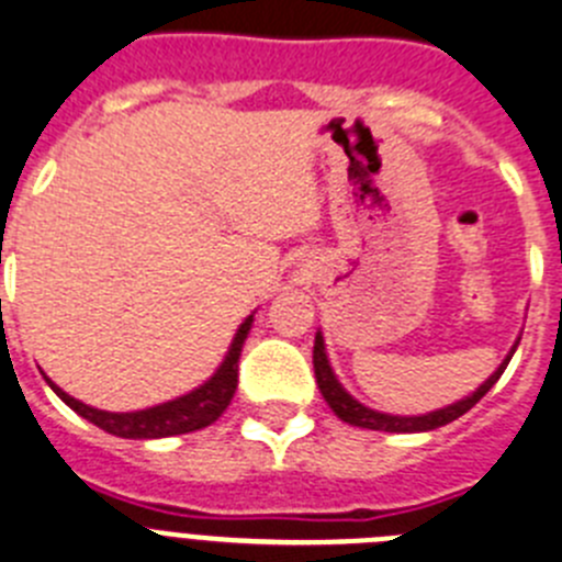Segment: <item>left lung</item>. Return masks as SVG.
Masks as SVG:
<instances>
[{
  "label": "left lung",
  "instance_id": "obj_1",
  "mask_svg": "<svg viewBox=\"0 0 562 562\" xmlns=\"http://www.w3.org/2000/svg\"><path fill=\"white\" fill-rule=\"evenodd\" d=\"M518 341H520V336L515 338L513 350L507 352V358L498 363V369H495L493 375H490L487 381L476 389V392H470L468 397L451 403V406H442V408H437V412H428V414H412V417H403V414H383V412H375V408L363 406V403H358L356 397H352V394L347 392L341 383H338L336 372H333L330 361H327L325 336H322V330H316V341H313V372H316V383H318V392H322V397H325L327 406H330L333 412H336V417L344 419V423H350V426H358V428H369V431L419 434V431H434V428H439V426H448V423H453V419H459L464 412H470V408L476 406L484 394L495 386V381L504 375V369H507V363H509V358H513Z\"/></svg>",
  "mask_w": 562,
  "mask_h": 562
}]
</instances>
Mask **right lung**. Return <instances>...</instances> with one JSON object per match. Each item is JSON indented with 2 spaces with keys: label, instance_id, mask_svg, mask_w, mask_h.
Returning a JSON list of instances; mask_svg holds the SVG:
<instances>
[{
  "label": "right lung",
  "instance_id": "obj_1",
  "mask_svg": "<svg viewBox=\"0 0 562 562\" xmlns=\"http://www.w3.org/2000/svg\"><path fill=\"white\" fill-rule=\"evenodd\" d=\"M251 322H255V313L246 316V322L237 327L235 338L229 344V352L224 356L221 367L215 369V375L210 381L201 383L193 392L181 394L176 401L159 403V406L143 408V412H103V408L86 406V403L75 401L72 394H67L60 386H55L53 381L47 383L60 401L67 403L72 412H78L80 417L94 423L103 431L114 434V437L123 439H161V437H176V434H190L199 431V428L212 426L221 414L226 412V406L235 397L237 389V361H240V350H244V341L251 330Z\"/></svg>",
  "mask_w": 562,
  "mask_h": 562
}]
</instances>
